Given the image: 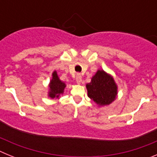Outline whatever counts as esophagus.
I'll return each instance as SVG.
<instances>
[{"label":"esophagus","instance_id":"1","mask_svg":"<svg viewBox=\"0 0 157 157\" xmlns=\"http://www.w3.org/2000/svg\"><path fill=\"white\" fill-rule=\"evenodd\" d=\"M75 80H76V82L78 83V84H80L82 82V76L80 74H77V75H76L75 77Z\"/></svg>","mask_w":157,"mask_h":157}]
</instances>
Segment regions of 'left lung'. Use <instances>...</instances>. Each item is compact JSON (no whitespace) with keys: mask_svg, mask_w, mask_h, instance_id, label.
Masks as SVG:
<instances>
[{"mask_svg":"<svg viewBox=\"0 0 157 157\" xmlns=\"http://www.w3.org/2000/svg\"><path fill=\"white\" fill-rule=\"evenodd\" d=\"M88 97L99 105H108L116 99L117 86L113 78L103 70H99L86 84Z\"/></svg>","mask_w":157,"mask_h":157,"instance_id":"8db88e82","label":"left lung"}]
</instances>
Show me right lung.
<instances>
[{"label":"right lung","mask_w":157,"mask_h":157,"mask_svg":"<svg viewBox=\"0 0 157 157\" xmlns=\"http://www.w3.org/2000/svg\"><path fill=\"white\" fill-rule=\"evenodd\" d=\"M65 86H66L65 83L63 82L61 80H59L56 71H54L52 73V79L49 83L48 97H50L51 98H59V94L63 93Z\"/></svg>","instance_id":"add662e5"}]
</instances>
